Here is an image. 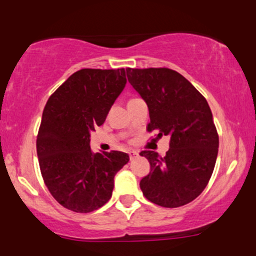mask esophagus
<instances>
[{
	"instance_id": "esophagus-1",
	"label": "esophagus",
	"mask_w": 256,
	"mask_h": 256,
	"mask_svg": "<svg viewBox=\"0 0 256 256\" xmlns=\"http://www.w3.org/2000/svg\"><path fill=\"white\" fill-rule=\"evenodd\" d=\"M128 155H130V158H131V160H134V158H136L138 156V152H136V150L128 152Z\"/></svg>"
}]
</instances>
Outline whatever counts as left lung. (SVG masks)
I'll use <instances>...</instances> for the list:
<instances>
[{"instance_id":"obj_1","label":"left lung","mask_w":256,"mask_h":256,"mask_svg":"<svg viewBox=\"0 0 256 256\" xmlns=\"http://www.w3.org/2000/svg\"><path fill=\"white\" fill-rule=\"evenodd\" d=\"M126 71L128 83L148 106V131L171 137L164 158L152 150L140 152L150 162V172L140 183L143 195L162 207L189 204L207 186L218 156L219 137L208 102L173 70Z\"/></svg>"}]
</instances>
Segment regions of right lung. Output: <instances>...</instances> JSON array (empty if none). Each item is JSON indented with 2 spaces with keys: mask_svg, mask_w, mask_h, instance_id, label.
Listing matches in <instances>:
<instances>
[{
  "mask_svg": "<svg viewBox=\"0 0 256 256\" xmlns=\"http://www.w3.org/2000/svg\"><path fill=\"white\" fill-rule=\"evenodd\" d=\"M126 74L124 68L80 70L44 107L37 136L40 172L54 198L73 212L89 213L107 204L116 172L130 160L122 152L90 149L91 132L104 122Z\"/></svg>",
  "mask_w": 256,
  "mask_h": 256,
  "instance_id": "right-lung-1",
  "label": "right lung"
}]
</instances>
